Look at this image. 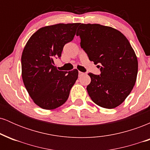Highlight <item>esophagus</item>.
Segmentation results:
<instances>
[{
  "label": "esophagus",
  "mask_w": 150,
  "mask_h": 150,
  "mask_svg": "<svg viewBox=\"0 0 150 150\" xmlns=\"http://www.w3.org/2000/svg\"><path fill=\"white\" fill-rule=\"evenodd\" d=\"M84 73H82V72H79V76H81V75H84Z\"/></svg>",
  "instance_id": "esophagus-1"
}]
</instances>
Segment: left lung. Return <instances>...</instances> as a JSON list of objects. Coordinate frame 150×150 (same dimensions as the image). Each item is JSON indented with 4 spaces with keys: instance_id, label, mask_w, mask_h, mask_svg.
I'll return each mask as SVG.
<instances>
[{
    "instance_id": "8db88e82",
    "label": "left lung",
    "mask_w": 150,
    "mask_h": 150,
    "mask_svg": "<svg viewBox=\"0 0 150 150\" xmlns=\"http://www.w3.org/2000/svg\"><path fill=\"white\" fill-rule=\"evenodd\" d=\"M76 35L89 61L100 65V75L88 74L89 96L101 107H117L131 92L137 79L138 62L130 42L120 31L99 24H81Z\"/></svg>"
}]
</instances>
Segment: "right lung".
I'll return each instance as SVG.
<instances>
[{"label": "right lung", "mask_w": 150, "mask_h": 150, "mask_svg": "<svg viewBox=\"0 0 150 150\" xmlns=\"http://www.w3.org/2000/svg\"><path fill=\"white\" fill-rule=\"evenodd\" d=\"M80 23L46 26L31 36L22 51V77L25 88L37 106L51 110L67 101L78 70H58L54 59L60 58L65 44L71 42Z\"/></svg>", "instance_id": "obj_1"}]
</instances>
